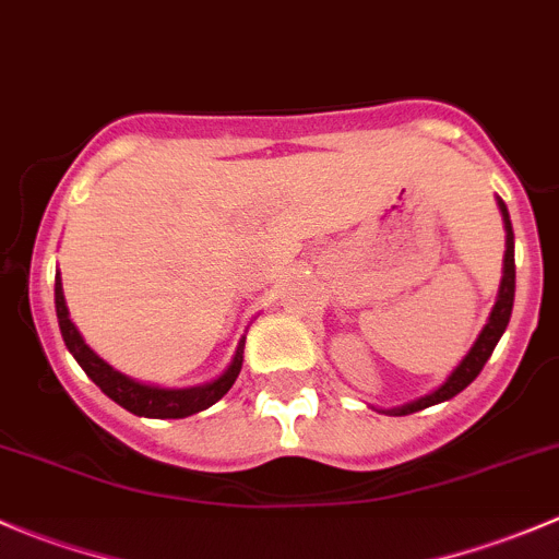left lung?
I'll use <instances>...</instances> for the list:
<instances>
[{"mask_svg": "<svg viewBox=\"0 0 559 559\" xmlns=\"http://www.w3.org/2000/svg\"><path fill=\"white\" fill-rule=\"evenodd\" d=\"M498 207L500 216H503V227H506V257H503V278H500V289H498V300H495L492 311H489L487 324L481 326L478 337L473 341L471 352L460 359V365L447 376L441 386H436L432 392H427L425 397H416L411 403L394 405V408H376L386 416H408L416 414L421 408H430V405L443 403V400H452L454 394H460L462 389L471 384L481 368L487 365V359L492 357L495 346L503 337L506 326H509L511 319V308H514V289H516V264H514V229H511V216L506 202L498 197Z\"/></svg>", "mask_w": 559, "mask_h": 559, "instance_id": "1", "label": "left lung"}]
</instances>
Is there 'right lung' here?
<instances>
[{
    "label": "right lung",
    "instance_id": "add662e5",
    "mask_svg": "<svg viewBox=\"0 0 559 559\" xmlns=\"http://www.w3.org/2000/svg\"><path fill=\"white\" fill-rule=\"evenodd\" d=\"M56 316H59V330L64 337V346L70 348V354L75 357V362L86 370L88 379L94 381L110 400H116L121 408H127L129 414L145 416V419H186L191 414H200V411L211 408L213 403L224 397L235 384V379L240 376L243 368V348H246V335L238 341L233 359H229L227 368L216 376V379L205 381V384L197 386H159V384H145V381L129 379L127 373L112 368L110 362H105L86 341H83L81 330L75 326V321L70 319V308H67L64 289H61V273H56Z\"/></svg>",
    "mask_w": 559,
    "mask_h": 559
}]
</instances>
